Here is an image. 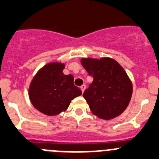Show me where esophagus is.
<instances>
[{
  "mask_svg": "<svg viewBox=\"0 0 159 159\" xmlns=\"http://www.w3.org/2000/svg\"><path fill=\"white\" fill-rule=\"evenodd\" d=\"M85 89H86V85H84H84H82V86H81V87H80V90H82L83 93H84V90H85Z\"/></svg>",
  "mask_w": 159,
  "mask_h": 159,
  "instance_id": "obj_1",
  "label": "esophagus"
}]
</instances>
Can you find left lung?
Returning a JSON list of instances; mask_svg holds the SVG:
<instances>
[{
	"mask_svg": "<svg viewBox=\"0 0 159 159\" xmlns=\"http://www.w3.org/2000/svg\"><path fill=\"white\" fill-rule=\"evenodd\" d=\"M80 61L93 78L84 93L92 113L105 120L120 116L129 105L133 93L132 82L126 71L108 57L83 58Z\"/></svg>",
	"mask_w": 159,
	"mask_h": 159,
	"instance_id": "1",
	"label": "left lung"
}]
</instances>
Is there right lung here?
<instances>
[{"label":"right lung","mask_w":159,"mask_h":159,"mask_svg":"<svg viewBox=\"0 0 159 159\" xmlns=\"http://www.w3.org/2000/svg\"><path fill=\"white\" fill-rule=\"evenodd\" d=\"M66 63L53 61L40 68L29 87V98L36 109L48 116H58L69 108L82 91L73 84V75H65Z\"/></svg>","instance_id":"right-lung-1"}]
</instances>
